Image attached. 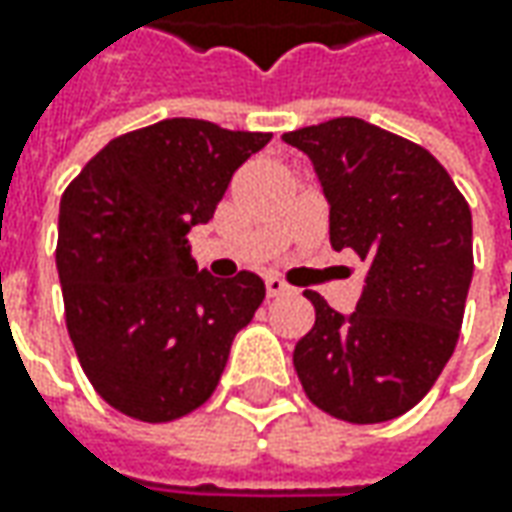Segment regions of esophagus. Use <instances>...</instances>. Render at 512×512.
Segmentation results:
<instances>
[{"label": "esophagus", "instance_id": "34e87169", "mask_svg": "<svg viewBox=\"0 0 512 512\" xmlns=\"http://www.w3.org/2000/svg\"><path fill=\"white\" fill-rule=\"evenodd\" d=\"M265 287H267V296H285V293H290V285H285L279 276H267Z\"/></svg>", "mask_w": 512, "mask_h": 512}]
</instances>
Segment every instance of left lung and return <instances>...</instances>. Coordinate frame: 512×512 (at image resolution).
Returning a JSON list of instances; mask_svg holds the SVG:
<instances>
[{
  "instance_id": "obj_1",
  "label": "left lung",
  "mask_w": 512,
  "mask_h": 512,
  "mask_svg": "<svg viewBox=\"0 0 512 512\" xmlns=\"http://www.w3.org/2000/svg\"><path fill=\"white\" fill-rule=\"evenodd\" d=\"M330 205V245L364 265L362 296L339 313L313 290L316 325L293 364L307 399L353 424L396 419L453 356L473 279V216L427 150L356 116L290 130Z\"/></svg>"
}]
</instances>
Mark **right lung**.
<instances>
[{"instance_id":"1","label":"right lung","mask_w":512,"mask_h":512,"mask_svg":"<svg viewBox=\"0 0 512 512\" xmlns=\"http://www.w3.org/2000/svg\"><path fill=\"white\" fill-rule=\"evenodd\" d=\"M270 133L165 119L108 142L59 205L65 322L96 393L125 416L173 422L210 399L230 344L265 299L242 270L216 279L190 256L233 173Z\"/></svg>"}]
</instances>
